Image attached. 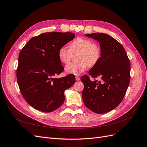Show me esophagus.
Masks as SVG:
<instances>
[{
	"instance_id": "obj_1",
	"label": "esophagus",
	"mask_w": 147,
	"mask_h": 147,
	"mask_svg": "<svg viewBox=\"0 0 147 147\" xmlns=\"http://www.w3.org/2000/svg\"><path fill=\"white\" fill-rule=\"evenodd\" d=\"M75 79H76V80H77V81H80V77H78V76H76Z\"/></svg>"
}]
</instances>
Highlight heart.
Masks as SVG:
<instances>
[{"label":"heart","instance_id":"obj_1","mask_svg":"<svg viewBox=\"0 0 147 147\" xmlns=\"http://www.w3.org/2000/svg\"><path fill=\"white\" fill-rule=\"evenodd\" d=\"M69 48V49L63 46L58 52V58L64 64H67L70 61L72 54L78 52L76 57L78 61L69 63L66 66L65 72L67 74L78 75L83 72L88 66H95L100 59V49L89 39L77 37L70 43Z\"/></svg>","mask_w":147,"mask_h":147}]
</instances>
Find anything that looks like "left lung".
Listing matches in <instances>:
<instances>
[{"label": "left lung", "instance_id": "8db88e82", "mask_svg": "<svg viewBox=\"0 0 147 147\" xmlns=\"http://www.w3.org/2000/svg\"><path fill=\"white\" fill-rule=\"evenodd\" d=\"M86 36L96 40L100 45L101 57L81 80L84 85L82 93L86 106L94 113L102 114L113 110L124 98L130 81V63L122 45L104 33L87 34Z\"/></svg>", "mask_w": 147, "mask_h": 147}]
</instances>
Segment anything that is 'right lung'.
<instances>
[{"instance_id":"1","label":"right lung","mask_w":147,"mask_h":147,"mask_svg":"<svg viewBox=\"0 0 147 147\" xmlns=\"http://www.w3.org/2000/svg\"><path fill=\"white\" fill-rule=\"evenodd\" d=\"M75 38L72 32H46L29 40L21 50L17 81L23 97L34 109L49 113L64 101V92L75 83L72 74L54 78L64 70L58 50Z\"/></svg>"}]
</instances>
